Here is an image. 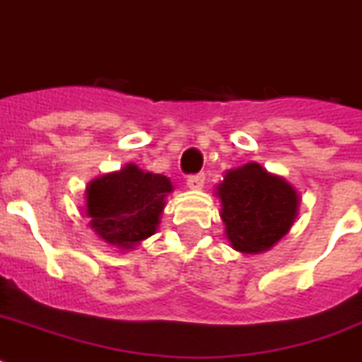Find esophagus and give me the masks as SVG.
Returning a JSON list of instances; mask_svg holds the SVG:
<instances>
[{"mask_svg":"<svg viewBox=\"0 0 362 362\" xmlns=\"http://www.w3.org/2000/svg\"><path fill=\"white\" fill-rule=\"evenodd\" d=\"M203 183H205V174H192L187 177V187L188 188H202Z\"/></svg>","mask_w":362,"mask_h":362,"instance_id":"1","label":"esophagus"}]
</instances>
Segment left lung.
<instances>
[{
	"label": "left lung",
	"instance_id": "obj_1",
	"mask_svg": "<svg viewBox=\"0 0 362 362\" xmlns=\"http://www.w3.org/2000/svg\"><path fill=\"white\" fill-rule=\"evenodd\" d=\"M218 196L226 235L242 253L270 250L288 233L298 213L294 188L257 163L229 170L218 187Z\"/></svg>",
	"mask_w": 362,
	"mask_h": 362
}]
</instances>
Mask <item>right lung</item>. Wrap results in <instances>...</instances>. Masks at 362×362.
Returning a JSON list of instances; mask_svg holds the SVG:
<instances>
[{"label":"right lung","instance_id":"obj_1","mask_svg":"<svg viewBox=\"0 0 362 362\" xmlns=\"http://www.w3.org/2000/svg\"><path fill=\"white\" fill-rule=\"evenodd\" d=\"M168 192L166 175L142 172L134 164L94 179L86 188L90 228L112 246H134L155 233Z\"/></svg>","mask_w":362,"mask_h":362}]
</instances>
